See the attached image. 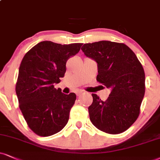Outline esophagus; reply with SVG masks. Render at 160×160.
Segmentation results:
<instances>
[{"mask_svg": "<svg viewBox=\"0 0 160 160\" xmlns=\"http://www.w3.org/2000/svg\"><path fill=\"white\" fill-rule=\"evenodd\" d=\"M82 93H84V91H83V90H78V91H77V92H76V96H78L82 95Z\"/></svg>", "mask_w": 160, "mask_h": 160, "instance_id": "obj_1", "label": "esophagus"}]
</instances>
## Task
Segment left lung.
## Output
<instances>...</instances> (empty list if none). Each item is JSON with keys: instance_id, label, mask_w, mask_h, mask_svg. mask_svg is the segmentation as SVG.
<instances>
[{"instance_id": "8db88e82", "label": "left lung", "mask_w": 160, "mask_h": 160, "mask_svg": "<svg viewBox=\"0 0 160 160\" xmlns=\"http://www.w3.org/2000/svg\"><path fill=\"white\" fill-rule=\"evenodd\" d=\"M81 49L97 63V82L111 90L106 101L92 94V103L88 108L90 121L98 130L110 134L125 131L140 112L145 91L142 65L122 43L101 41L84 44Z\"/></svg>"}]
</instances>
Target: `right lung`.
<instances>
[{"label": "right lung", "mask_w": 160, "mask_h": 160, "mask_svg": "<svg viewBox=\"0 0 160 160\" xmlns=\"http://www.w3.org/2000/svg\"><path fill=\"white\" fill-rule=\"evenodd\" d=\"M82 45L41 41L21 61L15 91L20 110L29 128L37 135L52 136L68 123L76 96L74 92L62 93L54 84L64 76L67 61L79 52Z\"/></svg>", "instance_id": "1"}]
</instances>
